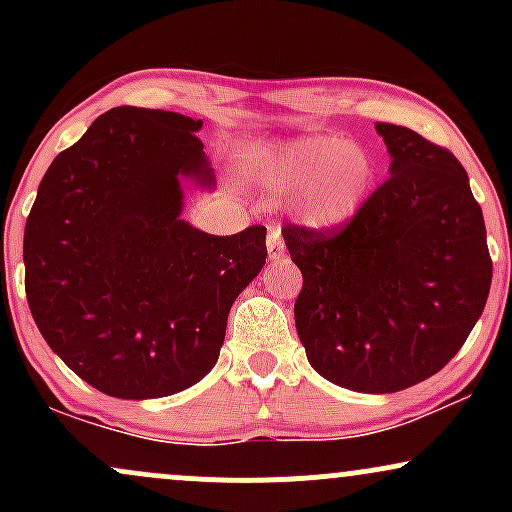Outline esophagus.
Wrapping results in <instances>:
<instances>
[{
  "instance_id": "1",
  "label": "esophagus",
  "mask_w": 512,
  "mask_h": 512,
  "mask_svg": "<svg viewBox=\"0 0 512 512\" xmlns=\"http://www.w3.org/2000/svg\"><path fill=\"white\" fill-rule=\"evenodd\" d=\"M284 238H281V228L279 226H269V233H267V252L272 260H279V257H284Z\"/></svg>"
}]
</instances>
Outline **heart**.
Segmentation results:
<instances>
[{
    "label": "heart",
    "instance_id": "1",
    "mask_svg": "<svg viewBox=\"0 0 512 512\" xmlns=\"http://www.w3.org/2000/svg\"><path fill=\"white\" fill-rule=\"evenodd\" d=\"M370 175L368 156L332 137L291 142L267 158L269 185L301 197L303 219L317 228L349 221L368 195Z\"/></svg>",
    "mask_w": 512,
    "mask_h": 512
}]
</instances>
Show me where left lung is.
Here are the masks:
<instances>
[{
  "instance_id": "obj_1",
  "label": "left lung",
  "mask_w": 512,
  "mask_h": 512,
  "mask_svg": "<svg viewBox=\"0 0 512 512\" xmlns=\"http://www.w3.org/2000/svg\"><path fill=\"white\" fill-rule=\"evenodd\" d=\"M387 178L334 228L286 223L303 274L296 315L310 366L334 385L385 395L436 375L484 313L493 264L479 202L455 154L375 122Z\"/></svg>"
}]
</instances>
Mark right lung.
<instances>
[{"label":"right lung","mask_w":512,"mask_h":512,"mask_svg":"<svg viewBox=\"0 0 512 512\" xmlns=\"http://www.w3.org/2000/svg\"><path fill=\"white\" fill-rule=\"evenodd\" d=\"M199 127L168 110H108L50 163L28 214L35 325L110 397H168L199 383L233 301L267 262V228L209 236L180 219V178L211 182Z\"/></svg>","instance_id":"1"}]
</instances>
